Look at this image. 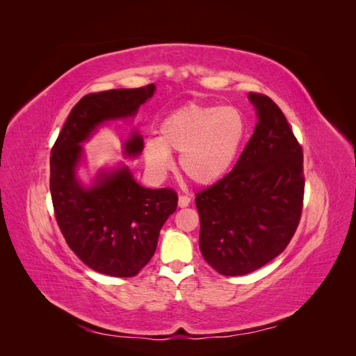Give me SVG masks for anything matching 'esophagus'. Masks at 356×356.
Segmentation results:
<instances>
[{
	"label": "esophagus",
	"mask_w": 356,
	"mask_h": 356,
	"mask_svg": "<svg viewBox=\"0 0 356 356\" xmlns=\"http://www.w3.org/2000/svg\"><path fill=\"white\" fill-rule=\"evenodd\" d=\"M190 202H191V199L188 196H179L178 197V207L179 208H186V207H188Z\"/></svg>",
	"instance_id": "obj_1"
}]
</instances>
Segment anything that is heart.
I'll list each match as a JSON object with an SVG mask.
<instances>
[{"instance_id": "b5f03b06", "label": "heart", "mask_w": 356, "mask_h": 356, "mask_svg": "<svg viewBox=\"0 0 356 356\" xmlns=\"http://www.w3.org/2000/svg\"><path fill=\"white\" fill-rule=\"evenodd\" d=\"M246 134V117L236 106L191 102L161 122L159 139H148L144 156L156 174H163L172 165L169 153H178L186 177L211 186L229 174Z\"/></svg>"}]
</instances>
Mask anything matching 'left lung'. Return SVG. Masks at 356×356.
<instances>
[{
  "mask_svg": "<svg viewBox=\"0 0 356 356\" xmlns=\"http://www.w3.org/2000/svg\"><path fill=\"white\" fill-rule=\"evenodd\" d=\"M248 98L258 115L251 139L232 172L196 195L202 255L224 276L251 273L284 252L303 209V149L268 96Z\"/></svg>",
  "mask_w": 356,
  "mask_h": 356,
  "instance_id": "1",
  "label": "left lung"
}]
</instances>
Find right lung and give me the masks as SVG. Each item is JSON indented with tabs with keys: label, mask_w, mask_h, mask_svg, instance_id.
Wrapping results in <instances>:
<instances>
[{
	"label": "right lung",
	"mask_w": 356,
	"mask_h": 356,
	"mask_svg": "<svg viewBox=\"0 0 356 356\" xmlns=\"http://www.w3.org/2000/svg\"><path fill=\"white\" fill-rule=\"evenodd\" d=\"M154 84L136 89L89 93L74 105L50 154V195L59 229L80 260L114 277H132L154 255L161 225L174 213L178 195L172 188H145L127 166L102 170L84 188L75 168L84 143L99 124L127 118L154 93ZM144 139L132 132L126 156L143 152Z\"/></svg>",
	"instance_id": "obj_1"
}]
</instances>
